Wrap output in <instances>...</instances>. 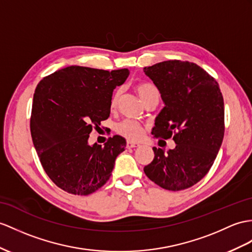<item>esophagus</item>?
Wrapping results in <instances>:
<instances>
[{
    "instance_id": "obj_1",
    "label": "esophagus",
    "mask_w": 252,
    "mask_h": 252,
    "mask_svg": "<svg viewBox=\"0 0 252 252\" xmlns=\"http://www.w3.org/2000/svg\"><path fill=\"white\" fill-rule=\"evenodd\" d=\"M138 146H139L138 143L130 142V141H127V143H126V147H127V149H134V147H138Z\"/></svg>"
}]
</instances>
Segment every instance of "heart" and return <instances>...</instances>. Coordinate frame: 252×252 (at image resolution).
I'll list each match as a JSON object with an SVG mask.
<instances>
[{"mask_svg":"<svg viewBox=\"0 0 252 252\" xmlns=\"http://www.w3.org/2000/svg\"><path fill=\"white\" fill-rule=\"evenodd\" d=\"M134 90H136L139 97L141 98V99H142L143 102L150 96H152L153 94H157L158 93L157 89L154 87V85L150 84V83L138 84L137 87L134 88ZM120 94H121L120 91H118L113 95L112 99H111V107L112 108H114L116 105H118ZM116 131H118L121 134V136L125 137L128 140L136 141V140H139L141 137H142V134L144 132V129H143L142 126H141L140 124H138V123H136V122L124 121V122L120 123V124L116 126Z\"/></svg>","mask_w":252,"mask_h":252,"instance_id":"obj_1","label":"heart"}]
</instances>
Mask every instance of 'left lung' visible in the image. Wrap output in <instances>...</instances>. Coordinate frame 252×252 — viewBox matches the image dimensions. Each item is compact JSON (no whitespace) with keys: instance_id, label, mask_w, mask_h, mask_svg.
Here are the masks:
<instances>
[{"instance_id":"1","label":"left lung","mask_w":252,"mask_h":252,"mask_svg":"<svg viewBox=\"0 0 252 252\" xmlns=\"http://www.w3.org/2000/svg\"><path fill=\"white\" fill-rule=\"evenodd\" d=\"M143 70L164 103L152 133L163 139L173 136L176 144L167 153L153 147L155 156L144 173L163 189H187L207 174L221 146L222 94L216 80L194 63L164 61Z\"/></svg>"}]
</instances>
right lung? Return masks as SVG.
<instances>
[{
    "mask_svg": "<svg viewBox=\"0 0 252 252\" xmlns=\"http://www.w3.org/2000/svg\"><path fill=\"white\" fill-rule=\"evenodd\" d=\"M128 76L126 68L108 71L68 66L36 87L31 134L42 168L61 189L88 195L111 176L126 140L116 134L101 146L89 144V138L93 128L109 118L113 90Z\"/></svg>",
    "mask_w": 252,
    "mask_h": 252,
    "instance_id": "1",
    "label": "right lung"
}]
</instances>
